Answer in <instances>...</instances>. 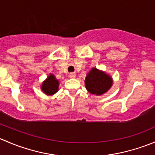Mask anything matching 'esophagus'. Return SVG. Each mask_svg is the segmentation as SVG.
I'll return each instance as SVG.
<instances>
[{
    "label": "esophagus",
    "mask_w": 155,
    "mask_h": 155,
    "mask_svg": "<svg viewBox=\"0 0 155 155\" xmlns=\"http://www.w3.org/2000/svg\"><path fill=\"white\" fill-rule=\"evenodd\" d=\"M69 76H70V77L71 78V79H74V78H76V75L75 73H70V75H69Z\"/></svg>",
    "instance_id": "esophagus-1"
}]
</instances>
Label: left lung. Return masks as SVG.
<instances>
[{"label": "left lung", "mask_w": 155, "mask_h": 155, "mask_svg": "<svg viewBox=\"0 0 155 155\" xmlns=\"http://www.w3.org/2000/svg\"><path fill=\"white\" fill-rule=\"evenodd\" d=\"M113 84V79L106 72L93 68L87 73L85 80L87 91L90 94L101 96L107 93Z\"/></svg>", "instance_id": "obj_1"}]
</instances>
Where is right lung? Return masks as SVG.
<instances>
[{
	"instance_id": "add662e5",
	"label": "right lung",
	"mask_w": 155,
	"mask_h": 155,
	"mask_svg": "<svg viewBox=\"0 0 155 155\" xmlns=\"http://www.w3.org/2000/svg\"><path fill=\"white\" fill-rule=\"evenodd\" d=\"M59 87V80L56 79L55 76L50 73L48 76L42 82L41 91L45 94L51 96L54 95L57 91H58Z\"/></svg>"
}]
</instances>
